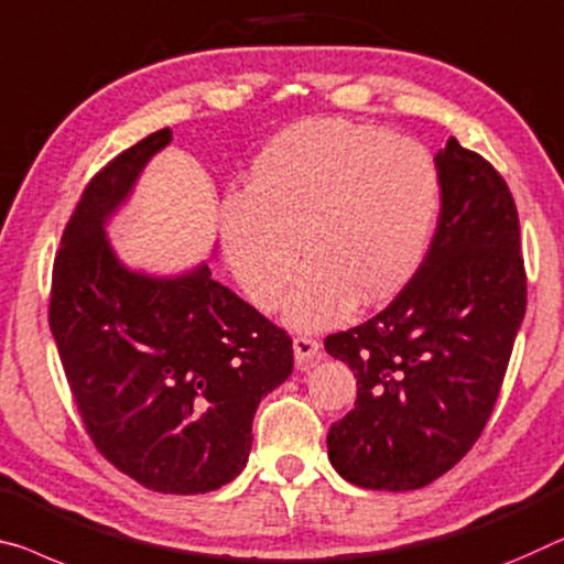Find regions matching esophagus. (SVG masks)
Segmentation results:
<instances>
[{"instance_id": "obj_1", "label": "esophagus", "mask_w": 564, "mask_h": 564, "mask_svg": "<svg viewBox=\"0 0 564 564\" xmlns=\"http://www.w3.org/2000/svg\"><path fill=\"white\" fill-rule=\"evenodd\" d=\"M292 348H294V360H297V366H310L312 360L319 358V348H323V345L310 335H297L294 337Z\"/></svg>"}]
</instances>
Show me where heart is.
Masks as SVG:
<instances>
[{
  "label": "heart",
  "mask_w": 564,
  "mask_h": 564,
  "mask_svg": "<svg viewBox=\"0 0 564 564\" xmlns=\"http://www.w3.org/2000/svg\"><path fill=\"white\" fill-rule=\"evenodd\" d=\"M433 155L409 135L317 118L276 135L221 206V245L241 290L300 330H325L355 302H378L409 280L438 219ZM301 245L297 246L296 241Z\"/></svg>",
  "instance_id": "heart-1"
}]
</instances>
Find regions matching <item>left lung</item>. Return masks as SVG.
Listing matches in <instances>:
<instances>
[{"label": "left lung", "mask_w": 564, "mask_h": 564, "mask_svg": "<svg viewBox=\"0 0 564 564\" xmlns=\"http://www.w3.org/2000/svg\"><path fill=\"white\" fill-rule=\"evenodd\" d=\"M441 214L409 284L368 323L325 337L358 378L327 456L362 489L411 491L481 436L527 310L519 214L507 181L452 138L436 153Z\"/></svg>", "instance_id": "1"}]
</instances>
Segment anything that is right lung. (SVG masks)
Wrapping results in <instances>:
<instances>
[{
	"mask_svg": "<svg viewBox=\"0 0 564 564\" xmlns=\"http://www.w3.org/2000/svg\"><path fill=\"white\" fill-rule=\"evenodd\" d=\"M169 141L161 128L88 181L52 264L50 330L100 456L151 491L204 494L245 469L257 405L294 352L206 264L155 280L112 254L102 224Z\"/></svg>",
	"mask_w": 564,
	"mask_h": 564,
	"instance_id": "add662e5",
	"label": "right lung"
}]
</instances>
